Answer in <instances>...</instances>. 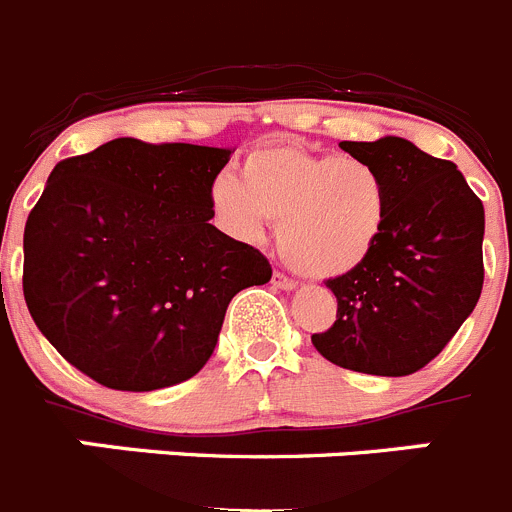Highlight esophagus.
Wrapping results in <instances>:
<instances>
[{"instance_id": "obj_1", "label": "esophagus", "mask_w": 512, "mask_h": 512, "mask_svg": "<svg viewBox=\"0 0 512 512\" xmlns=\"http://www.w3.org/2000/svg\"><path fill=\"white\" fill-rule=\"evenodd\" d=\"M271 284H274L276 289H284V292H294V289H297V281L289 279V276L281 274V271H274V276H271Z\"/></svg>"}]
</instances>
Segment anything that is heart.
I'll return each mask as SVG.
<instances>
[{
  "label": "heart",
  "mask_w": 512,
  "mask_h": 512,
  "mask_svg": "<svg viewBox=\"0 0 512 512\" xmlns=\"http://www.w3.org/2000/svg\"><path fill=\"white\" fill-rule=\"evenodd\" d=\"M210 205L228 233L256 241L276 223V248L299 274L335 279L363 266L386 231L388 190L358 157L266 144L241 162L238 180L218 177Z\"/></svg>",
  "instance_id": "obj_1"
}]
</instances>
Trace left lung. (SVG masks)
Masks as SVG:
<instances>
[{
	"instance_id": "1",
	"label": "left lung",
	"mask_w": 512,
	"mask_h": 512,
	"mask_svg": "<svg viewBox=\"0 0 512 512\" xmlns=\"http://www.w3.org/2000/svg\"><path fill=\"white\" fill-rule=\"evenodd\" d=\"M381 172L388 220L355 271L327 281L337 320L312 335L322 358L368 375H409L437 358L482 292L485 208L457 164L401 137L340 142Z\"/></svg>"
}]
</instances>
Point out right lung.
<instances>
[{"label":"right lung","mask_w":512,"mask_h":512,"mask_svg":"<svg viewBox=\"0 0 512 512\" xmlns=\"http://www.w3.org/2000/svg\"><path fill=\"white\" fill-rule=\"evenodd\" d=\"M233 149L121 137L55 164L25 225L22 289L37 330L96 383L157 391L200 373L261 251L210 223Z\"/></svg>","instance_id":"obj_1"}]
</instances>
